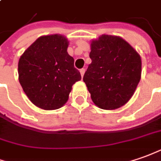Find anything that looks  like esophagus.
Listing matches in <instances>:
<instances>
[{"instance_id":"obj_1","label":"esophagus","mask_w":161,"mask_h":161,"mask_svg":"<svg viewBox=\"0 0 161 161\" xmlns=\"http://www.w3.org/2000/svg\"><path fill=\"white\" fill-rule=\"evenodd\" d=\"M85 69H80V74H81V76H82V77L84 76V74H85Z\"/></svg>"}]
</instances>
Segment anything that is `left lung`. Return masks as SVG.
Here are the masks:
<instances>
[{"label": "left lung", "instance_id": "8db88e82", "mask_svg": "<svg viewBox=\"0 0 161 161\" xmlns=\"http://www.w3.org/2000/svg\"><path fill=\"white\" fill-rule=\"evenodd\" d=\"M90 58L83 80L93 103L106 110L124 106L140 81V55L121 37L104 34L92 40Z\"/></svg>", "mask_w": 161, "mask_h": 161}]
</instances>
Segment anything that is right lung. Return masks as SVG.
<instances>
[{
	"mask_svg": "<svg viewBox=\"0 0 161 161\" xmlns=\"http://www.w3.org/2000/svg\"><path fill=\"white\" fill-rule=\"evenodd\" d=\"M69 41L61 34L41 36L21 55L18 79L36 107L45 110L62 108L72 85L81 80L74 59L67 49Z\"/></svg>",
	"mask_w": 161,
	"mask_h": 161,
	"instance_id": "right-lung-1",
	"label": "right lung"
}]
</instances>
